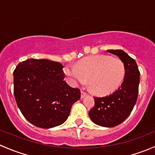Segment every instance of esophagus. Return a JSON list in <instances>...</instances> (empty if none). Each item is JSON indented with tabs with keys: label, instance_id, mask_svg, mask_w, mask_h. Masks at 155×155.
Masks as SVG:
<instances>
[{
	"label": "esophagus",
	"instance_id": "obj_1",
	"mask_svg": "<svg viewBox=\"0 0 155 155\" xmlns=\"http://www.w3.org/2000/svg\"><path fill=\"white\" fill-rule=\"evenodd\" d=\"M87 95V93L85 91H84L83 90H81V97L84 98Z\"/></svg>",
	"mask_w": 155,
	"mask_h": 155
}]
</instances>
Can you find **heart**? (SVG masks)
Instances as JSON below:
<instances>
[{
	"mask_svg": "<svg viewBox=\"0 0 155 155\" xmlns=\"http://www.w3.org/2000/svg\"><path fill=\"white\" fill-rule=\"evenodd\" d=\"M64 72L74 85H84L88 79L89 88L92 93L104 96L113 92L121 85L125 68L118 58L97 54L82 59L76 67H65Z\"/></svg>",
	"mask_w": 155,
	"mask_h": 155,
	"instance_id": "1",
	"label": "heart"
}]
</instances>
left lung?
<instances>
[{"mask_svg": "<svg viewBox=\"0 0 155 155\" xmlns=\"http://www.w3.org/2000/svg\"><path fill=\"white\" fill-rule=\"evenodd\" d=\"M117 55L125 68L124 81L121 86L111 94L94 97V107L89 111V116L97 125L113 127L129 116L137 101L140 73L135 60L123 50H107Z\"/></svg>", "mask_w": 155, "mask_h": 155, "instance_id": "obj_1", "label": "left lung"}]
</instances>
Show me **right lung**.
<instances>
[{
  "label": "right lung",
  "mask_w": 155,
  "mask_h": 155,
  "mask_svg": "<svg viewBox=\"0 0 155 155\" xmlns=\"http://www.w3.org/2000/svg\"><path fill=\"white\" fill-rule=\"evenodd\" d=\"M63 68L58 62L30 58L14 70L15 101L34 126L46 129L61 125L68 119L73 104L80 99V90L64 80Z\"/></svg>",
  "instance_id": "right-lung-1"
}]
</instances>
